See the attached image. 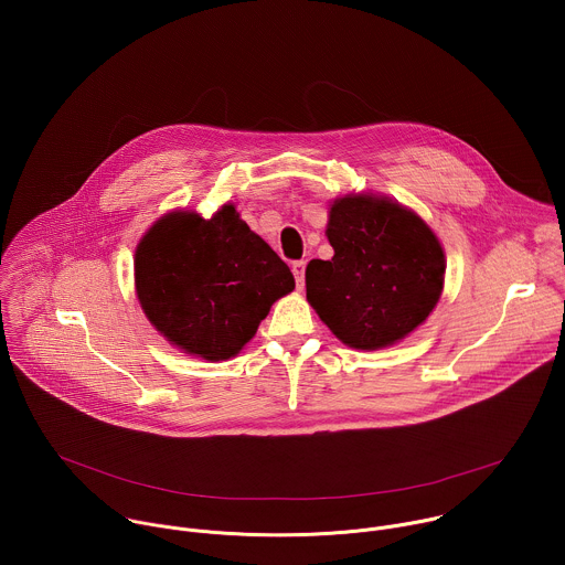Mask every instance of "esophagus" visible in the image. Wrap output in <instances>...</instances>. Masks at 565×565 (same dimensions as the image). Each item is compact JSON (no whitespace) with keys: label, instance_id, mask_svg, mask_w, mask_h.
Masks as SVG:
<instances>
[{"label":"esophagus","instance_id":"1","mask_svg":"<svg viewBox=\"0 0 565 565\" xmlns=\"http://www.w3.org/2000/svg\"><path fill=\"white\" fill-rule=\"evenodd\" d=\"M303 273H306V262H292V275L299 290L303 288Z\"/></svg>","mask_w":565,"mask_h":565}]
</instances>
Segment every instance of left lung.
I'll list each match as a JSON object with an SVG mask.
<instances>
[{"mask_svg":"<svg viewBox=\"0 0 565 565\" xmlns=\"http://www.w3.org/2000/svg\"><path fill=\"white\" fill-rule=\"evenodd\" d=\"M333 259L306 266V299L349 347L375 351L407 338L443 292L445 255L414 212L373 196L333 203Z\"/></svg>","mask_w":565,"mask_h":565,"instance_id":"obj_1","label":"left lung"}]
</instances>
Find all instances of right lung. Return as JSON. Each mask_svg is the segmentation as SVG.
<instances>
[{"mask_svg":"<svg viewBox=\"0 0 565 565\" xmlns=\"http://www.w3.org/2000/svg\"><path fill=\"white\" fill-rule=\"evenodd\" d=\"M134 268L151 324L210 362L244 349L270 306L295 288L290 268L234 205L212 218L172 212L156 221L138 244Z\"/></svg>","mask_w":565,"mask_h":565,"instance_id":"right-lung-1","label":"right lung"}]
</instances>
